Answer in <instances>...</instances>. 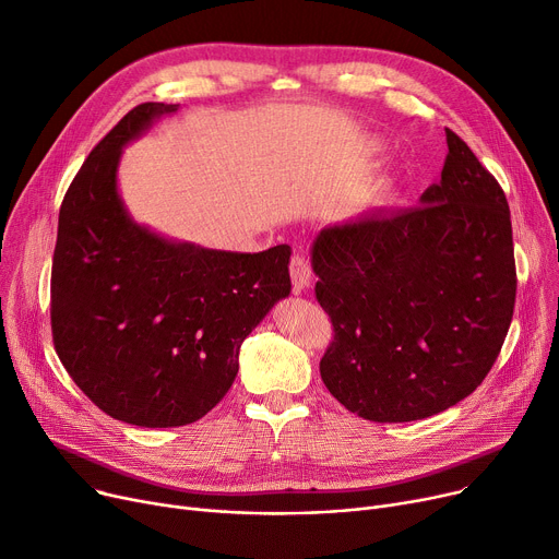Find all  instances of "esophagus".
I'll list each match as a JSON object with an SVG mask.
<instances>
[{
  "label": "esophagus",
  "instance_id": "34e87169",
  "mask_svg": "<svg viewBox=\"0 0 559 559\" xmlns=\"http://www.w3.org/2000/svg\"><path fill=\"white\" fill-rule=\"evenodd\" d=\"M289 276H292V287L299 295L310 283H312V267L310 260L306 258L304 251H295L289 258Z\"/></svg>",
  "mask_w": 559,
  "mask_h": 559
}]
</instances>
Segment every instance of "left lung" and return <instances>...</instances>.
Masks as SVG:
<instances>
[{"mask_svg": "<svg viewBox=\"0 0 559 559\" xmlns=\"http://www.w3.org/2000/svg\"><path fill=\"white\" fill-rule=\"evenodd\" d=\"M442 181L417 209L326 226L314 295L335 337L329 392L378 424L417 421L472 394L506 342L516 264L503 188L447 129Z\"/></svg>", "mask_w": 559, "mask_h": 559, "instance_id": "obj_1", "label": "left lung"}]
</instances>
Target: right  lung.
I'll return each mask as SVG.
<instances>
[{"label": "right lung", "mask_w": 559, "mask_h": 559, "mask_svg": "<svg viewBox=\"0 0 559 559\" xmlns=\"http://www.w3.org/2000/svg\"><path fill=\"white\" fill-rule=\"evenodd\" d=\"M176 104L129 110L85 158L58 213L53 348L112 419L174 428L201 419L238 376L245 337L292 289L289 247L203 249L138 226L117 194L122 146Z\"/></svg>", "instance_id": "right-lung-1"}]
</instances>
